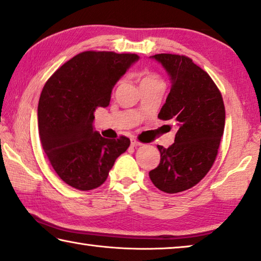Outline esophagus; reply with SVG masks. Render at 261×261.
Instances as JSON below:
<instances>
[{
	"instance_id": "1",
	"label": "esophagus",
	"mask_w": 261,
	"mask_h": 261,
	"mask_svg": "<svg viewBox=\"0 0 261 261\" xmlns=\"http://www.w3.org/2000/svg\"><path fill=\"white\" fill-rule=\"evenodd\" d=\"M140 145H142V143L137 142V140H136V139H132V140H131V146H132V147H138V146H140Z\"/></svg>"
}]
</instances>
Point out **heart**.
<instances>
[{"label":"heart","instance_id":"heart-1","mask_svg":"<svg viewBox=\"0 0 261 261\" xmlns=\"http://www.w3.org/2000/svg\"><path fill=\"white\" fill-rule=\"evenodd\" d=\"M154 81H160L159 77L154 75V74H151V73L140 74V85L147 84V82H154Z\"/></svg>","mask_w":261,"mask_h":261}]
</instances>
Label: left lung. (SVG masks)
I'll use <instances>...</instances> for the list:
<instances>
[{
	"label": "left lung",
	"mask_w": 261,
	"mask_h": 261,
	"mask_svg": "<svg viewBox=\"0 0 261 261\" xmlns=\"http://www.w3.org/2000/svg\"><path fill=\"white\" fill-rule=\"evenodd\" d=\"M151 58L171 81L158 117L179 129L168 148L158 145L160 163L148 175L161 192L175 194L194 187L212 168L224 131V103L209 74L188 57L160 53Z\"/></svg>",
	"instance_id": "8db88e82"
}]
</instances>
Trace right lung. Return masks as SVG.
Returning <instances> with one entry per match:
<instances>
[{
    "mask_svg": "<svg viewBox=\"0 0 261 261\" xmlns=\"http://www.w3.org/2000/svg\"><path fill=\"white\" fill-rule=\"evenodd\" d=\"M137 55L86 51L64 64L45 84L38 103L39 137L53 169L79 190L100 187L130 139L102 137L94 129L97 107L109 106L111 92Z\"/></svg>",
    "mask_w": 261,
    "mask_h": 261,
    "instance_id": "add662e5",
    "label": "right lung"
}]
</instances>
